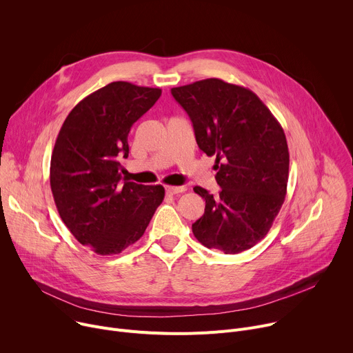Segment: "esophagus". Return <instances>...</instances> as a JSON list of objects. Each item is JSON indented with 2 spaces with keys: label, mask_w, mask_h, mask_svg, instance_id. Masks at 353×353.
I'll list each match as a JSON object with an SVG mask.
<instances>
[{
  "label": "esophagus",
  "mask_w": 353,
  "mask_h": 353,
  "mask_svg": "<svg viewBox=\"0 0 353 353\" xmlns=\"http://www.w3.org/2000/svg\"><path fill=\"white\" fill-rule=\"evenodd\" d=\"M184 191V187H176V185H166V193L168 194H179V193H183Z\"/></svg>",
  "instance_id": "1"
}]
</instances>
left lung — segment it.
Returning a JSON list of instances; mask_svg holds the SVG:
<instances>
[{"label": "left lung", "instance_id": "8db88e82", "mask_svg": "<svg viewBox=\"0 0 353 353\" xmlns=\"http://www.w3.org/2000/svg\"><path fill=\"white\" fill-rule=\"evenodd\" d=\"M193 122L199 148L215 156L218 196L203 187L193 234L208 249L241 253L262 241L287 193L288 146L281 125L249 88L205 79L172 88Z\"/></svg>", "mask_w": 353, "mask_h": 353}]
</instances>
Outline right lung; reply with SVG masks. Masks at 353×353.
I'll return each instance as SVG.
<instances>
[{"mask_svg": "<svg viewBox=\"0 0 353 353\" xmlns=\"http://www.w3.org/2000/svg\"><path fill=\"white\" fill-rule=\"evenodd\" d=\"M162 90L114 81L83 99L63 122L50 159V188L61 221L84 246L117 254L135 243L165 199L163 185L122 180L132 125Z\"/></svg>", "mask_w": 353, "mask_h": 353, "instance_id": "obj_1", "label": "right lung"}]
</instances>
